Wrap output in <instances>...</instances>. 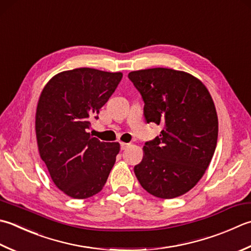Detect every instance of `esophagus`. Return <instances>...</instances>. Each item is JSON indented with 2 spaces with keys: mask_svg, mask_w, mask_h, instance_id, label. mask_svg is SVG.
<instances>
[{
  "mask_svg": "<svg viewBox=\"0 0 251 251\" xmlns=\"http://www.w3.org/2000/svg\"><path fill=\"white\" fill-rule=\"evenodd\" d=\"M129 146H130V144H128V142H121V149L122 150L127 149Z\"/></svg>",
  "mask_w": 251,
  "mask_h": 251,
  "instance_id": "esophagus-1",
  "label": "esophagus"
}]
</instances>
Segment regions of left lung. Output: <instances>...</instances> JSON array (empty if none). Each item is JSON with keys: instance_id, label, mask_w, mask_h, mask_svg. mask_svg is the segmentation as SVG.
Masks as SVG:
<instances>
[{"instance_id": "1", "label": "left lung", "mask_w": 251, "mask_h": 251, "mask_svg": "<svg viewBox=\"0 0 251 251\" xmlns=\"http://www.w3.org/2000/svg\"><path fill=\"white\" fill-rule=\"evenodd\" d=\"M128 78L145 102L147 123L163 125L145 144L136 177L154 197H179L202 177L214 154L219 122L212 98L197 78L171 68L131 72Z\"/></svg>"}]
</instances>
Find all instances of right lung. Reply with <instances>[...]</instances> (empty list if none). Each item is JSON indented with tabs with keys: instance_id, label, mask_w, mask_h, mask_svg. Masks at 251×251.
<instances>
[{
	"instance_id": "right-lung-1",
	"label": "right lung",
	"mask_w": 251,
	"mask_h": 251,
	"mask_svg": "<svg viewBox=\"0 0 251 251\" xmlns=\"http://www.w3.org/2000/svg\"><path fill=\"white\" fill-rule=\"evenodd\" d=\"M122 73L76 68L51 78L39 98L36 135L39 153L64 194L86 199L101 191L120 152L88 129L115 91Z\"/></svg>"
}]
</instances>
